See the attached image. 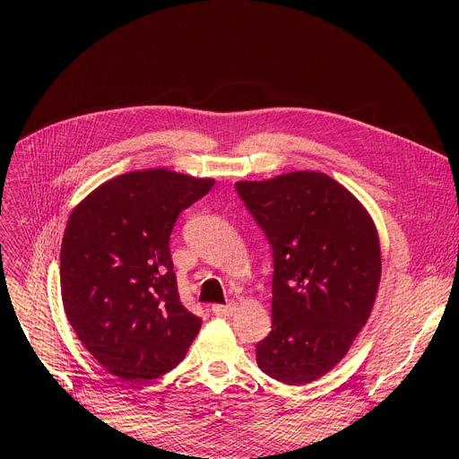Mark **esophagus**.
Wrapping results in <instances>:
<instances>
[{"label":"esophagus","mask_w":459,"mask_h":459,"mask_svg":"<svg viewBox=\"0 0 459 459\" xmlns=\"http://www.w3.org/2000/svg\"><path fill=\"white\" fill-rule=\"evenodd\" d=\"M212 312L215 316H232L236 312V303L227 305H212Z\"/></svg>","instance_id":"esophagus-1"}]
</instances>
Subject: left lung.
<instances>
[{
	"mask_svg": "<svg viewBox=\"0 0 459 459\" xmlns=\"http://www.w3.org/2000/svg\"><path fill=\"white\" fill-rule=\"evenodd\" d=\"M273 253L272 331L258 368L286 385L310 383L348 353L367 324L381 277L372 217L331 177L296 171L236 182Z\"/></svg>",
	"mask_w": 459,
	"mask_h": 459,
	"instance_id": "left-lung-1",
	"label": "left lung"
}]
</instances>
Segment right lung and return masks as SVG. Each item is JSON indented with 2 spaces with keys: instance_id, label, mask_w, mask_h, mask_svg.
Wrapping results in <instances>:
<instances>
[{
  "instance_id": "right-lung-1",
  "label": "right lung",
  "mask_w": 459,
  "mask_h": 459,
  "mask_svg": "<svg viewBox=\"0 0 459 459\" xmlns=\"http://www.w3.org/2000/svg\"><path fill=\"white\" fill-rule=\"evenodd\" d=\"M212 178L144 169L115 177L74 208L61 244V296L82 344L120 381L173 370L201 329L180 303L169 238Z\"/></svg>"
}]
</instances>
